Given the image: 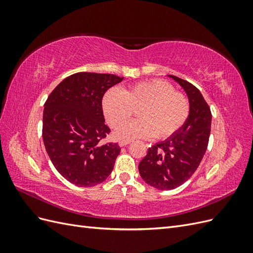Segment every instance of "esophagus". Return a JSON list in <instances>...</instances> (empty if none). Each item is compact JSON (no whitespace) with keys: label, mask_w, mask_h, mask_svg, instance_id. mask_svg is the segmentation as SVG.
I'll use <instances>...</instances> for the list:
<instances>
[{"label":"esophagus","mask_w":253,"mask_h":253,"mask_svg":"<svg viewBox=\"0 0 253 253\" xmlns=\"http://www.w3.org/2000/svg\"><path fill=\"white\" fill-rule=\"evenodd\" d=\"M129 143H131V141L129 140H120L119 141L120 147H126V145H128Z\"/></svg>","instance_id":"obj_1"}]
</instances>
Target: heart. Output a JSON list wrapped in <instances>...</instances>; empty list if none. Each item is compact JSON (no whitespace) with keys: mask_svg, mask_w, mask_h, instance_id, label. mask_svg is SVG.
<instances>
[{"mask_svg":"<svg viewBox=\"0 0 253 253\" xmlns=\"http://www.w3.org/2000/svg\"><path fill=\"white\" fill-rule=\"evenodd\" d=\"M138 108L142 119L119 129L118 138H150L155 135L169 138L186 124L190 113L188 99L176 93L172 84L159 79L137 83L121 91L111 90L102 101L105 119L114 128L126 124Z\"/></svg>","mask_w":253,"mask_h":253,"instance_id":"b5f03b06","label":"heart"}]
</instances>
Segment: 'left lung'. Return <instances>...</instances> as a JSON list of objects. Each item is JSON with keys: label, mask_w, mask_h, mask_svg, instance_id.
I'll return each instance as SVG.
<instances>
[{"label": "left lung", "mask_w": 253, "mask_h": 253, "mask_svg": "<svg viewBox=\"0 0 253 253\" xmlns=\"http://www.w3.org/2000/svg\"><path fill=\"white\" fill-rule=\"evenodd\" d=\"M185 90L190 113L179 131L149 148L139 163L141 178L153 188L172 190L186 182L200 166L208 147L212 115L209 105L193 84L168 75Z\"/></svg>", "instance_id": "8db88e82"}]
</instances>
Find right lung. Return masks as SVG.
I'll return each mask as SVG.
<instances>
[{
  "label": "right lung",
  "instance_id": "1",
  "mask_svg": "<svg viewBox=\"0 0 253 253\" xmlns=\"http://www.w3.org/2000/svg\"><path fill=\"white\" fill-rule=\"evenodd\" d=\"M124 78L77 73L51 91L43 112V141L53 167L78 187H94L112 173L120 153L117 143L101 144L110 133L102 98Z\"/></svg>",
  "mask_w": 253,
  "mask_h": 253
}]
</instances>
